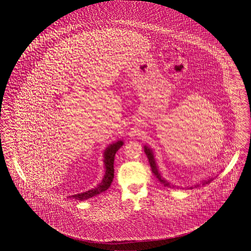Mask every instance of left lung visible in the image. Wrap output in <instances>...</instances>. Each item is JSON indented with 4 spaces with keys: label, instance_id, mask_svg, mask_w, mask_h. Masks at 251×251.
Returning a JSON list of instances; mask_svg holds the SVG:
<instances>
[{
    "label": "left lung",
    "instance_id": "left-lung-1",
    "mask_svg": "<svg viewBox=\"0 0 251 251\" xmlns=\"http://www.w3.org/2000/svg\"><path fill=\"white\" fill-rule=\"evenodd\" d=\"M144 151H145V153L147 154V156H148V159H149V162H150V165H151V172L153 173V175L157 178V179L164 185V186H166V187H171V188H180V189H183V188H190V189H192L193 187H197V186H199L201 183L202 184H207V183H210L213 179L216 177V176H211V177H209L208 179H203L200 183H196V184H194V185H191V186H186V187H180V186H178V185H175V184H173V183H171V182H169L167 179H164L162 176H161V174H160V172L158 171V166L156 165V161H155V158H154V153H153V151H152V150L149 147V146H147V145H145L144 146Z\"/></svg>",
    "mask_w": 251,
    "mask_h": 251
}]
</instances>
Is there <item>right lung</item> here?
<instances>
[{
	"mask_svg": "<svg viewBox=\"0 0 251 251\" xmlns=\"http://www.w3.org/2000/svg\"><path fill=\"white\" fill-rule=\"evenodd\" d=\"M124 145L123 140H118L114 143L110 144L107 148L104 150L103 152V165H104V176L101 179V181L94 188L89 189L85 192L77 193L74 195L68 196V198H72L75 200L79 201H84L89 198H92L94 196H97L100 194L101 192L107 190L110 187L113 179H114V159H115V154L118 151V150Z\"/></svg>",
	"mask_w": 251,
	"mask_h": 251,
	"instance_id": "add662e5",
	"label": "right lung"
}]
</instances>
